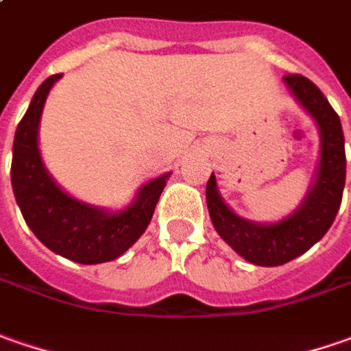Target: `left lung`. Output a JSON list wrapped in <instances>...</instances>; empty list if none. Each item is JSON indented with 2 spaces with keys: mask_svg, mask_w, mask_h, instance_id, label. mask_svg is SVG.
<instances>
[{
  "mask_svg": "<svg viewBox=\"0 0 351 351\" xmlns=\"http://www.w3.org/2000/svg\"><path fill=\"white\" fill-rule=\"evenodd\" d=\"M282 82L313 117L320 135L318 169L300 206L279 221H253L223 202L214 173L206 184V204L216 232L237 255L259 267L289 263L320 241L340 210L346 184V149L338 114L308 78L287 74Z\"/></svg>",
  "mask_w": 351,
  "mask_h": 351,
  "instance_id": "left-lung-1",
  "label": "left lung"
}]
</instances>
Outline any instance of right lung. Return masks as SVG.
<instances>
[{"label": "right lung", "instance_id": "obj_1", "mask_svg": "<svg viewBox=\"0 0 351 351\" xmlns=\"http://www.w3.org/2000/svg\"><path fill=\"white\" fill-rule=\"evenodd\" d=\"M62 74L38 86L13 139L11 184L31 232L51 252L82 265L114 261L143 236L171 173L147 180L133 202L108 210L82 202L58 186L38 149V125L47 96Z\"/></svg>", "mask_w": 351, "mask_h": 351}]
</instances>
